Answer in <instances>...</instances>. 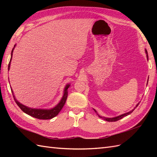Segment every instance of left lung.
<instances>
[{
	"label": "left lung",
	"mask_w": 157,
	"mask_h": 157,
	"mask_svg": "<svg viewBox=\"0 0 157 157\" xmlns=\"http://www.w3.org/2000/svg\"><path fill=\"white\" fill-rule=\"evenodd\" d=\"M146 54H147V59H148V52H147V51H146ZM138 105H139V103L138 104L136 105V107H137V106H138ZM134 110H132V111H129V112H128V113H125V114H123V115H119V116H118V117H113V118H105V117H104V119L105 120H106V121H118V120H119V119H122L123 117H125V116H127V115H129V114H131V113L134 111ZM95 111V110H94ZM95 112L96 113V111H95ZM100 117V116H99ZM100 117L101 118H102V117Z\"/></svg>",
	"instance_id": "left-lung-1"
}]
</instances>
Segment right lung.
<instances>
[{
  "instance_id": "obj_1",
  "label": "right lung",
  "mask_w": 157,
  "mask_h": 157,
  "mask_svg": "<svg viewBox=\"0 0 157 157\" xmlns=\"http://www.w3.org/2000/svg\"><path fill=\"white\" fill-rule=\"evenodd\" d=\"M13 49L14 48H13L12 51H11V59H10V61H9V65H8V70H9L10 65H11ZM69 87V85L66 86L65 90H64V94H63V96L61 101H60V102L55 106V108L50 109V110L35 109H31V108L27 107V106H25V105H23L22 104H21V103L17 101L15 98L14 95H13V92L12 89H11V92H12L13 98H14L16 104L21 109L23 112L25 113L26 114H28L29 115L33 117H35V118L38 119H51L57 115L59 114V113L61 111V110L63 109V106L65 105V102L67 101V94H68L67 89Z\"/></svg>"
}]
</instances>
